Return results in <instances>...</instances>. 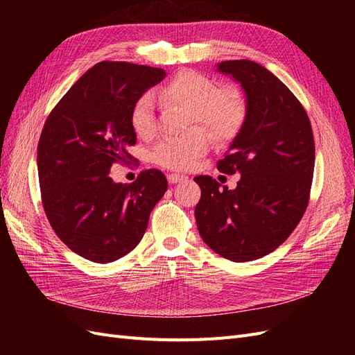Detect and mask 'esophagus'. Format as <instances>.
<instances>
[{
  "instance_id": "34e87169",
  "label": "esophagus",
  "mask_w": 355,
  "mask_h": 355,
  "mask_svg": "<svg viewBox=\"0 0 355 355\" xmlns=\"http://www.w3.org/2000/svg\"><path fill=\"white\" fill-rule=\"evenodd\" d=\"M185 179H188L185 175H179V173H170V175H167L168 184H178V182H182V180H185Z\"/></svg>"
}]
</instances>
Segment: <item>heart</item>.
I'll return each mask as SVG.
<instances>
[{"label":"heart","instance_id":"b5f03b06","mask_svg":"<svg viewBox=\"0 0 355 355\" xmlns=\"http://www.w3.org/2000/svg\"><path fill=\"white\" fill-rule=\"evenodd\" d=\"M161 101L189 110L188 121L206 124L218 141H230L241 130L247 118V99L237 85H222L197 71H182L157 90ZM130 123L137 136L149 137L154 132V98L139 96L132 106ZM211 133L194 125L179 136L159 139L151 151V159L168 170L192 168L207 153Z\"/></svg>","mask_w":355,"mask_h":355}]
</instances>
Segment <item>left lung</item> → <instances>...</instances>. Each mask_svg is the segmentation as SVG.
<instances>
[{"label": "left lung", "instance_id": "left-lung-1", "mask_svg": "<svg viewBox=\"0 0 355 355\" xmlns=\"http://www.w3.org/2000/svg\"><path fill=\"white\" fill-rule=\"evenodd\" d=\"M216 69L245 93V123L218 161L222 173L241 178L235 189L211 176L194 178L201 188L196 220L213 252L249 262L274 252L302 219L314 175V136L296 96L259 63L225 60Z\"/></svg>", "mask_w": 355, "mask_h": 355}]
</instances>
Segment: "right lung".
Returning <instances> with one entry per match:
<instances>
[{
    "label": "right lung",
    "mask_w": 355,
    "mask_h": 355,
    "mask_svg": "<svg viewBox=\"0 0 355 355\" xmlns=\"http://www.w3.org/2000/svg\"><path fill=\"white\" fill-rule=\"evenodd\" d=\"M166 71L127 62H99L53 108L37 149L41 200L53 231L72 252L96 263L130 253L149 214L167 191L157 168L132 184H115L112 164H127L136 144L135 101Z\"/></svg>",
    "instance_id": "obj_1"
}]
</instances>
